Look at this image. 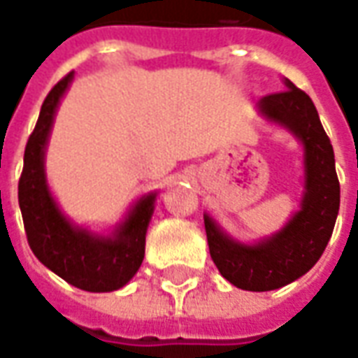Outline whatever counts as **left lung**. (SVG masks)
I'll return each mask as SVG.
<instances>
[{"instance_id": "8db88e82", "label": "left lung", "mask_w": 358, "mask_h": 358, "mask_svg": "<svg viewBox=\"0 0 358 358\" xmlns=\"http://www.w3.org/2000/svg\"><path fill=\"white\" fill-rule=\"evenodd\" d=\"M287 89L259 101L262 114L289 127L304 145L306 194L299 213L262 244L231 240L207 215L203 217L209 254L221 275L244 291H273L292 283L324 254L339 211V180L334 147L308 94L287 81Z\"/></svg>"}]
</instances>
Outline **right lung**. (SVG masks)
Wrapping results in <instances>:
<instances>
[{"instance_id": "add662e5", "label": "right lung", "mask_w": 358, "mask_h": 358, "mask_svg": "<svg viewBox=\"0 0 358 358\" xmlns=\"http://www.w3.org/2000/svg\"><path fill=\"white\" fill-rule=\"evenodd\" d=\"M73 79H59L42 102L34 131L24 147L19 178V207L32 254L67 283L89 292L116 291L137 273L145 256V232L153 215L155 194L139 199L114 236L102 238L71 227L52 199L44 176V147L54 112Z\"/></svg>"}]
</instances>
